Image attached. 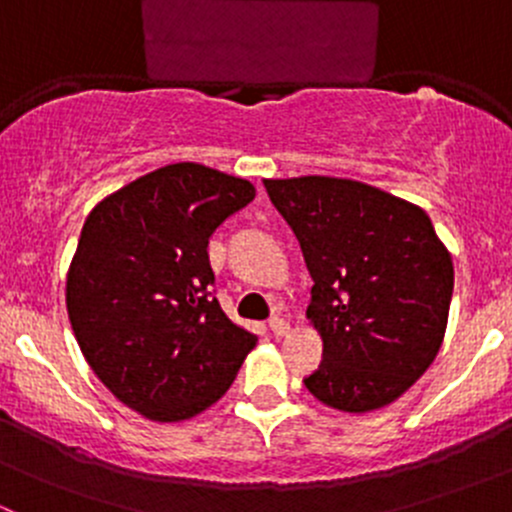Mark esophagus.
Listing matches in <instances>:
<instances>
[{"label": "esophagus", "instance_id": "1", "mask_svg": "<svg viewBox=\"0 0 512 512\" xmlns=\"http://www.w3.org/2000/svg\"><path fill=\"white\" fill-rule=\"evenodd\" d=\"M270 332L275 334V337H285V334H289V322H285V319H272L270 322Z\"/></svg>", "mask_w": 512, "mask_h": 512}]
</instances>
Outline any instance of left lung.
<instances>
[{
	"mask_svg": "<svg viewBox=\"0 0 512 512\" xmlns=\"http://www.w3.org/2000/svg\"><path fill=\"white\" fill-rule=\"evenodd\" d=\"M292 225L314 287L309 324L324 359L304 386L344 414L394 404L441 349L453 260L426 210L329 175L265 178Z\"/></svg>",
	"mask_w": 512,
	"mask_h": 512,
	"instance_id": "8db88e82",
	"label": "left lung"
}]
</instances>
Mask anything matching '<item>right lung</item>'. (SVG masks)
<instances>
[{
	"label": "right lung",
	"mask_w": 512,
	"mask_h": 512,
	"mask_svg": "<svg viewBox=\"0 0 512 512\" xmlns=\"http://www.w3.org/2000/svg\"><path fill=\"white\" fill-rule=\"evenodd\" d=\"M255 185L170 163L106 195L66 272V312L86 364L148 421L203 414L230 389L257 337L210 297L208 240Z\"/></svg>",
	"instance_id": "right-lung-1"
}]
</instances>
